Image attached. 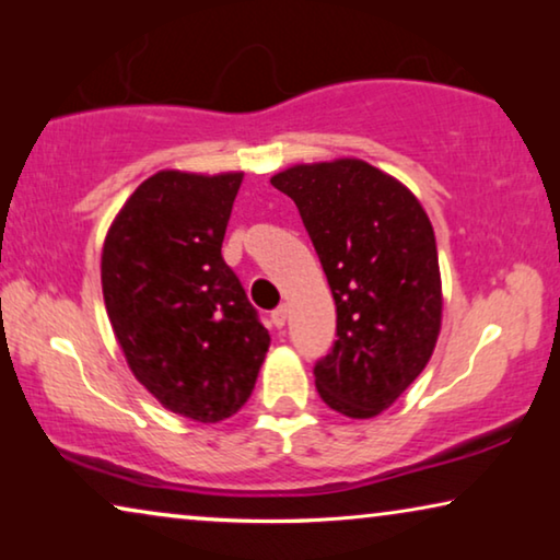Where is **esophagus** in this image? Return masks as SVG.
Returning <instances> with one entry per match:
<instances>
[{"label": "esophagus", "instance_id": "obj_1", "mask_svg": "<svg viewBox=\"0 0 560 560\" xmlns=\"http://www.w3.org/2000/svg\"><path fill=\"white\" fill-rule=\"evenodd\" d=\"M270 318H272V326H275V328L285 326V320H288V305H278V308H275V311L270 313Z\"/></svg>", "mask_w": 560, "mask_h": 560}]
</instances>
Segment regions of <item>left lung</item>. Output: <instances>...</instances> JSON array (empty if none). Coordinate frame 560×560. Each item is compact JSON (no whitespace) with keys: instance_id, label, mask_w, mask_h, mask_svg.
<instances>
[{"instance_id":"obj_1","label":"left lung","mask_w":560,"mask_h":560,"mask_svg":"<svg viewBox=\"0 0 560 560\" xmlns=\"http://www.w3.org/2000/svg\"><path fill=\"white\" fill-rule=\"evenodd\" d=\"M270 183L301 211L336 303V341L313 366L320 400L347 418L377 416L425 370L441 331L431 221L364 160L295 165Z\"/></svg>"}]
</instances>
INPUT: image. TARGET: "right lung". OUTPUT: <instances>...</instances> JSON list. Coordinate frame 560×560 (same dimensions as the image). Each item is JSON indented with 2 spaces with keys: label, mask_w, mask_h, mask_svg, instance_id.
<instances>
[{
  "label": "right lung",
  "mask_w": 560,
  "mask_h": 560,
  "mask_svg": "<svg viewBox=\"0 0 560 560\" xmlns=\"http://www.w3.org/2000/svg\"><path fill=\"white\" fill-rule=\"evenodd\" d=\"M242 173L160 171L106 234L102 288L135 377L198 423L234 416L255 389L270 334L221 257Z\"/></svg>",
  "instance_id": "1"
}]
</instances>
